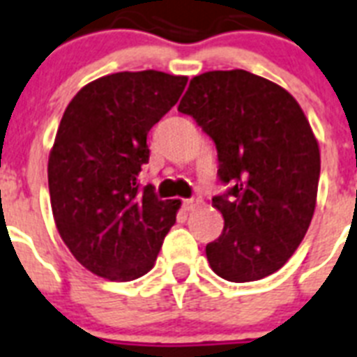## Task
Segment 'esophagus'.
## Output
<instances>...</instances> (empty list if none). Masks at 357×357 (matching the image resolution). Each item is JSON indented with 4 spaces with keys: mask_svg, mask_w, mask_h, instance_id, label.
I'll return each instance as SVG.
<instances>
[{
    "mask_svg": "<svg viewBox=\"0 0 357 357\" xmlns=\"http://www.w3.org/2000/svg\"><path fill=\"white\" fill-rule=\"evenodd\" d=\"M185 211H196L198 207H202V198L199 196H194V198L183 199Z\"/></svg>",
    "mask_w": 357,
    "mask_h": 357,
    "instance_id": "esophagus-1",
    "label": "esophagus"
}]
</instances>
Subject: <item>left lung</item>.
Segmentation results:
<instances>
[{"instance_id":"8db88e82","label":"left lung","mask_w":357,"mask_h":357,"mask_svg":"<svg viewBox=\"0 0 357 357\" xmlns=\"http://www.w3.org/2000/svg\"><path fill=\"white\" fill-rule=\"evenodd\" d=\"M178 112L213 139L229 183L213 198L225 222L205 248L213 271L231 282L279 271L308 231L319 185V144L299 102L279 84L233 69L194 77Z\"/></svg>"}]
</instances>
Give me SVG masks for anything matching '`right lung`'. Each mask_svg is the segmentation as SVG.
Segmentation results:
<instances>
[{
	"mask_svg": "<svg viewBox=\"0 0 357 357\" xmlns=\"http://www.w3.org/2000/svg\"><path fill=\"white\" fill-rule=\"evenodd\" d=\"M187 77L123 71L84 86L68 104L49 153L54 224L91 273L126 282L153 268L181 202L139 187L146 135L178 102Z\"/></svg>",
	"mask_w": 357,
	"mask_h": 357,
	"instance_id": "right-lung-1",
	"label": "right lung"
}]
</instances>
